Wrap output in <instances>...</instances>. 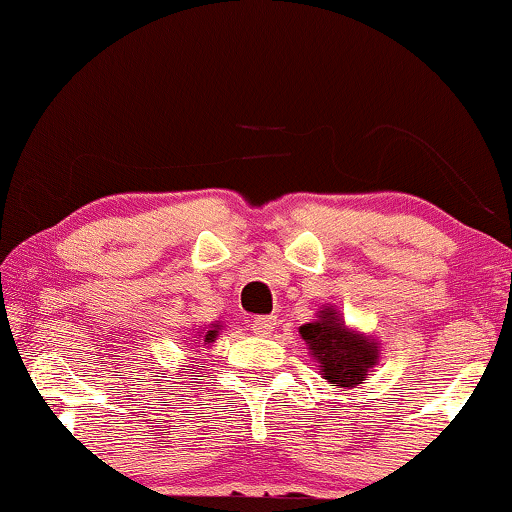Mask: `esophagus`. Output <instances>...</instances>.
I'll return each instance as SVG.
<instances>
[{
  "label": "esophagus",
  "instance_id": "esophagus-1",
  "mask_svg": "<svg viewBox=\"0 0 512 512\" xmlns=\"http://www.w3.org/2000/svg\"><path fill=\"white\" fill-rule=\"evenodd\" d=\"M273 327H275L273 315H263V318L254 320V332L261 334V337H266V334L273 332Z\"/></svg>",
  "mask_w": 512,
  "mask_h": 512
}]
</instances>
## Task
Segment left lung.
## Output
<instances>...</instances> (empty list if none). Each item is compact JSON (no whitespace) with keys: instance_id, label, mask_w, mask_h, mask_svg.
Instances as JSON below:
<instances>
[{"instance_id":"left-lung-1","label":"left lung","mask_w":512,"mask_h":512,"mask_svg":"<svg viewBox=\"0 0 512 512\" xmlns=\"http://www.w3.org/2000/svg\"><path fill=\"white\" fill-rule=\"evenodd\" d=\"M301 337L323 370V377L332 387H356L363 382V375L377 361V346L365 337H358L334 318L330 308H325L320 320L301 327Z\"/></svg>"}]
</instances>
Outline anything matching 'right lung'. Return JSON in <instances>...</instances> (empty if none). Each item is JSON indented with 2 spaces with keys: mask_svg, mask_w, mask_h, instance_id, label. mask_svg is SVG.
<instances>
[{
  "mask_svg": "<svg viewBox=\"0 0 512 512\" xmlns=\"http://www.w3.org/2000/svg\"><path fill=\"white\" fill-rule=\"evenodd\" d=\"M216 332H218V325H216V330H208L204 342H213V339H216Z\"/></svg>",
  "mask_w": 512,
  "mask_h": 512,
  "instance_id": "obj_1",
  "label": "right lung"
}]
</instances>
